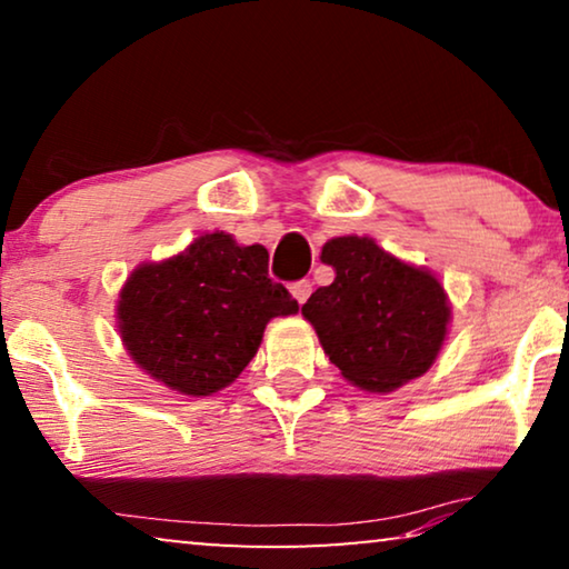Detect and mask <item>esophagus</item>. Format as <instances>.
<instances>
[{"label": "esophagus", "instance_id": "34e87169", "mask_svg": "<svg viewBox=\"0 0 569 569\" xmlns=\"http://www.w3.org/2000/svg\"><path fill=\"white\" fill-rule=\"evenodd\" d=\"M291 296L299 303H307V299L311 296V283L309 281H296L293 286H291Z\"/></svg>", "mask_w": 569, "mask_h": 569}]
</instances>
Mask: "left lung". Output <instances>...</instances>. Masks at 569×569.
<instances>
[{
    "instance_id": "obj_1",
    "label": "left lung",
    "mask_w": 569,
    "mask_h": 569,
    "mask_svg": "<svg viewBox=\"0 0 569 569\" xmlns=\"http://www.w3.org/2000/svg\"><path fill=\"white\" fill-rule=\"evenodd\" d=\"M319 260L332 266L335 281L317 288L301 315L342 379L389 395L430 371L451 325L436 273L358 234L325 242Z\"/></svg>"
}]
</instances>
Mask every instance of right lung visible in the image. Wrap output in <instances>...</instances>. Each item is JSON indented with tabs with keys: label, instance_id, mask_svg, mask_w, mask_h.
Here are the masks:
<instances>
[{
	"label": "right lung",
	"instance_id": "obj_1",
	"mask_svg": "<svg viewBox=\"0 0 569 569\" xmlns=\"http://www.w3.org/2000/svg\"><path fill=\"white\" fill-rule=\"evenodd\" d=\"M299 311L268 278V250L227 231L141 262L118 293V335L131 361L174 395L211 397L258 353L273 317Z\"/></svg>",
	"mask_w": 569,
	"mask_h": 569
}]
</instances>
